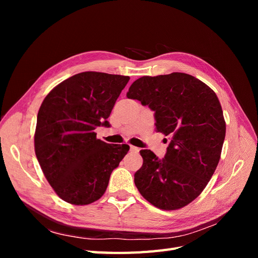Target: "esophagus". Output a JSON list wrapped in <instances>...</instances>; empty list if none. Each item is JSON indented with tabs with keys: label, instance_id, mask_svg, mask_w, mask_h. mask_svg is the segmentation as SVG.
Wrapping results in <instances>:
<instances>
[{
	"label": "esophagus",
	"instance_id": "obj_1",
	"mask_svg": "<svg viewBox=\"0 0 258 258\" xmlns=\"http://www.w3.org/2000/svg\"><path fill=\"white\" fill-rule=\"evenodd\" d=\"M130 151L131 152H135V153H138L140 150L138 147H136V146H132V145H130Z\"/></svg>",
	"mask_w": 258,
	"mask_h": 258
}]
</instances>
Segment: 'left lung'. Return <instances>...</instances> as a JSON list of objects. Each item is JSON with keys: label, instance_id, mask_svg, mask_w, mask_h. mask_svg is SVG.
<instances>
[{"label": "left lung", "instance_id": "obj_1", "mask_svg": "<svg viewBox=\"0 0 258 258\" xmlns=\"http://www.w3.org/2000/svg\"><path fill=\"white\" fill-rule=\"evenodd\" d=\"M129 99L155 112L156 130L171 141L165 157L140 151L135 174L142 196L161 210H177L196 199L221 158L226 123L220 101L209 86L189 74L143 76L132 83Z\"/></svg>", "mask_w": 258, "mask_h": 258}]
</instances>
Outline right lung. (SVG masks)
<instances>
[{
    "label": "right lung",
    "mask_w": 258,
    "mask_h": 258,
    "mask_svg": "<svg viewBox=\"0 0 258 258\" xmlns=\"http://www.w3.org/2000/svg\"><path fill=\"white\" fill-rule=\"evenodd\" d=\"M129 76L83 72L56 86L38 110L34 150L43 173L58 196L85 206L103 196L113 170L129 151L108 144L95 129L107 121Z\"/></svg>",
    "instance_id": "add662e5"
}]
</instances>
